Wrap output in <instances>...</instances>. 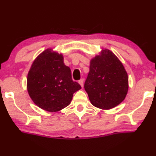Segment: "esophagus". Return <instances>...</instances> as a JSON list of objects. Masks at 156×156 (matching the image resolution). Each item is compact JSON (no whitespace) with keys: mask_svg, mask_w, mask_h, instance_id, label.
<instances>
[{"mask_svg":"<svg viewBox=\"0 0 156 156\" xmlns=\"http://www.w3.org/2000/svg\"><path fill=\"white\" fill-rule=\"evenodd\" d=\"M78 83L81 85V87H83V79H80V80H78Z\"/></svg>","mask_w":156,"mask_h":156,"instance_id":"obj_1","label":"esophagus"}]
</instances>
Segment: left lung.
<instances>
[{"instance_id":"8db88e82","label":"left lung","mask_w":156,"mask_h":156,"mask_svg":"<svg viewBox=\"0 0 156 156\" xmlns=\"http://www.w3.org/2000/svg\"><path fill=\"white\" fill-rule=\"evenodd\" d=\"M84 87L92 105L109 109L120 104L128 91V76L117 57L108 49L90 61Z\"/></svg>"}]
</instances>
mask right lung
<instances>
[{"label":"right lung","instance_id":"add662e5","mask_svg":"<svg viewBox=\"0 0 156 156\" xmlns=\"http://www.w3.org/2000/svg\"><path fill=\"white\" fill-rule=\"evenodd\" d=\"M81 88L72 80L71 71L61 54L48 49L37 57L27 75V90L33 102L48 112L67 107Z\"/></svg>","mask_w":156,"mask_h":156}]
</instances>
